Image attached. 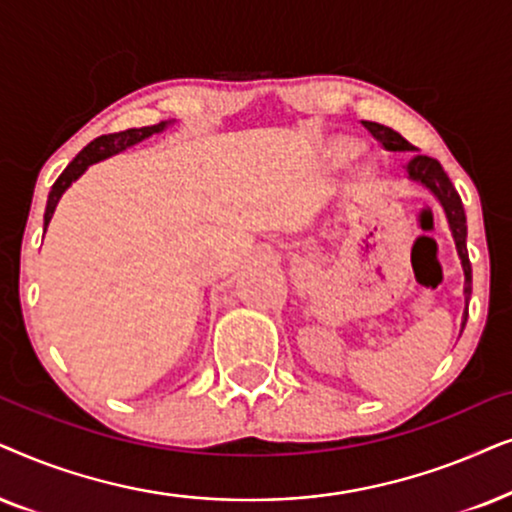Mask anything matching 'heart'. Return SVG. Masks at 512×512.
I'll use <instances>...</instances> for the list:
<instances>
[{"label": "heart", "instance_id": "1", "mask_svg": "<svg viewBox=\"0 0 512 512\" xmlns=\"http://www.w3.org/2000/svg\"><path fill=\"white\" fill-rule=\"evenodd\" d=\"M353 154H356V145H353L351 140H339L335 142V147H332V156H335L337 161H346Z\"/></svg>", "mask_w": 512, "mask_h": 512}]
</instances>
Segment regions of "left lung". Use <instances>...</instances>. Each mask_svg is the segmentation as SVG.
Listing matches in <instances>:
<instances>
[{
	"label": "left lung",
	"instance_id": "8db88e82",
	"mask_svg": "<svg viewBox=\"0 0 512 512\" xmlns=\"http://www.w3.org/2000/svg\"><path fill=\"white\" fill-rule=\"evenodd\" d=\"M363 126L374 135V140L381 142V147L388 149V152H414V145H410V142H407L400 133H395L393 128L374 124V121H363ZM405 170H407V177H410V180L421 182L426 189H431V194L440 201V206L447 215L449 231H452L456 252H459V257H461L463 276H466V285H463V295H466V313H463V325H466L468 299H470V290H473V269H470L468 250H466L468 229H466V213H463L461 196L456 194L452 180H449L445 170H442L440 161L431 159V156L414 154L412 159L405 163Z\"/></svg>",
	"mask_w": 512,
	"mask_h": 512
}]
</instances>
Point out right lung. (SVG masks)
<instances>
[{"label": "right lung", "instance_id": "add662e5", "mask_svg": "<svg viewBox=\"0 0 512 512\" xmlns=\"http://www.w3.org/2000/svg\"><path fill=\"white\" fill-rule=\"evenodd\" d=\"M170 121H161V124H154V126H145V128H128V131H121V133H109V135H100V138H95L93 142H88V145L81 149V152L74 156V161L67 166L63 173L56 182H53L51 192H49V201H46V213H44V231L49 227L51 217H53V210H56L60 196L65 194V189L72 185L77 177L84 175V170L91 166V163H98L102 159H109V156L124 152V149L138 145L149 135L154 133H161L163 128H166Z\"/></svg>", "mask_w": 512, "mask_h": 512}]
</instances>
